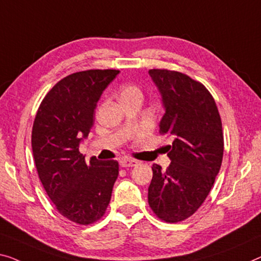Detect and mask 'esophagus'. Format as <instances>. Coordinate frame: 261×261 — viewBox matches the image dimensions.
<instances>
[{
  "instance_id": "obj_1",
  "label": "esophagus",
  "mask_w": 261,
  "mask_h": 261,
  "mask_svg": "<svg viewBox=\"0 0 261 261\" xmlns=\"http://www.w3.org/2000/svg\"><path fill=\"white\" fill-rule=\"evenodd\" d=\"M137 161H135V159H129V158H125V159H122V161H119V165L122 166V168H132V166L137 165Z\"/></svg>"
}]
</instances>
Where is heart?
Returning <instances> with one entry per match:
<instances>
[{
  "mask_svg": "<svg viewBox=\"0 0 261 261\" xmlns=\"http://www.w3.org/2000/svg\"><path fill=\"white\" fill-rule=\"evenodd\" d=\"M119 98L120 99H126V98H141L142 99L143 91L137 84H134V83L124 84L123 87L119 89Z\"/></svg>",
  "mask_w": 261,
  "mask_h": 261,
  "instance_id": "heart-1",
  "label": "heart"
}]
</instances>
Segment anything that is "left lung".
Returning <instances> with one entry per match:
<instances>
[{
  "instance_id": "left-lung-1",
  "label": "left lung",
  "mask_w": 261,
  "mask_h": 261,
  "mask_svg": "<svg viewBox=\"0 0 261 261\" xmlns=\"http://www.w3.org/2000/svg\"><path fill=\"white\" fill-rule=\"evenodd\" d=\"M150 76L162 93L165 115L159 134L172 136L168 145L171 164L165 171L152 165L147 200L165 223L191 217L211 191L224 153L219 111L204 84L185 73L151 69Z\"/></svg>"
}]
</instances>
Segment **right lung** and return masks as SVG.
I'll return each mask as SVG.
<instances>
[{"label":"right lung","instance_id":"1","mask_svg":"<svg viewBox=\"0 0 261 261\" xmlns=\"http://www.w3.org/2000/svg\"><path fill=\"white\" fill-rule=\"evenodd\" d=\"M118 73L92 69L64 77L46 93L34 120L31 146L40 180L58 213L80 225L106 215L118 177L117 161L91 157L88 164L79 149L100 95Z\"/></svg>","mask_w":261,"mask_h":261}]
</instances>
